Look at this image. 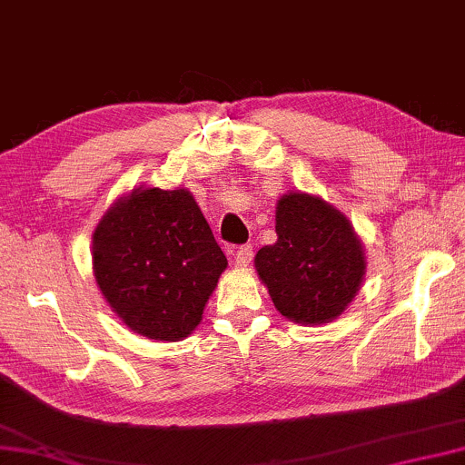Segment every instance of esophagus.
<instances>
[{"label": "esophagus", "instance_id": "1", "mask_svg": "<svg viewBox=\"0 0 465 465\" xmlns=\"http://www.w3.org/2000/svg\"><path fill=\"white\" fill-rule=\"evenodd\" d=\"M233 262H236V268H249L252 262V246L251 244L240 246L236 255H233Z\"/></svg>", "mask_w": 465, "mask_h": 465}]
</instances>
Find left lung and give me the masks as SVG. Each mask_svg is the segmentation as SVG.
Returning a JSON list of instances; mask_svg holds the SVG:
<instances>
[{"label":"left lung","mask_w":465,"mask_h":465,"mask_svg":"<svg viewBox=\"0 0 465 465\" xmlns=\"http://www.w3.org/2000/svg\"><path fill=\"white\" fill-rule=\"evenodd\" d=\"M276 236L255 255L276 311L300 325L331 323L366 276V249L352 223L323 197L289 191L276 202Z\"/></svg>","instance_id":"1"}]
</instances>
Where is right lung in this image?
<instances>
[{
    "mask_svg": "<svg viewBox=\"0 0 465 465\" xmlns=\"http://www.w3.org/2000/svg\"><path fill=\"white\" fill-rule=\"evenodd\" d=\"M93 276L104 300L134 333L178 342L200 325L227 268L193 193L134 187L93 232Z\"/></svg>",
    "mask_w": 465,
    "mask_h": 465,
    "instance_id": "1",
    "label": "right lung"
}]
</instances>
